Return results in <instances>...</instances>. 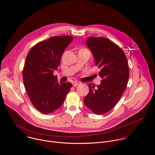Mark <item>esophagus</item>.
I'll list each match as a JSON object with an SVG mask.
<instances>
[{"mask_svg": "<svg viewBox=\"0 0 155 155\" xmlns=\"http://www.w3.org/2000/svg\"><path fill=\"white\" fill-rule=\"evenodd\" d=\"M78 85H79V83H77V82H76V83H74L73 84V86H74V87H76V86H77Z\"/></svg>", "mask_w": 155, "mask_h": 155, "instance_id": "1", "label": "esophagus"}]
</instances>
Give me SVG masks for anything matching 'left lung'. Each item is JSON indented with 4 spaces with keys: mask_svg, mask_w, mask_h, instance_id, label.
Here are the masks:
<instances>
[{
    "mask_svg": "<svg viewBox=\"0 0 155 155\" xmlns=\"http://www.w3.org/2000/svg\"><path fill=\"white\" fill-rule=\"evenodd\" d=\"M86 45L101 69L100 85L89 84V92L84 98L86 107L97 115L110 110L118 102L127 87L129 70L124 52L107 38L88 37Z\"/></svg>",
    "mask_w": 155,
    "mask_h": 155,
    "instance_id": "8db88e82",
    "label": "left lung"
}]
</instances>
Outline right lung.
<instances>
[{"mask_svg":"<svg viewBox=\"0 0 155 155\" xmlns=\"http://www.w3.org/2000/svg\"><path fill=\"white\" fill-rule=\"evenodd\" d=\"M72 40L70 35L52 37L38 43L27 55L23 70L24 86L31 103L43 114L61 107L72 87L69 82H58L53 74Z\"/></svg>","mask_w":155,"mask_h":155,"instance_id":"right-lung-1","label":"right lung"}]
</instances>
